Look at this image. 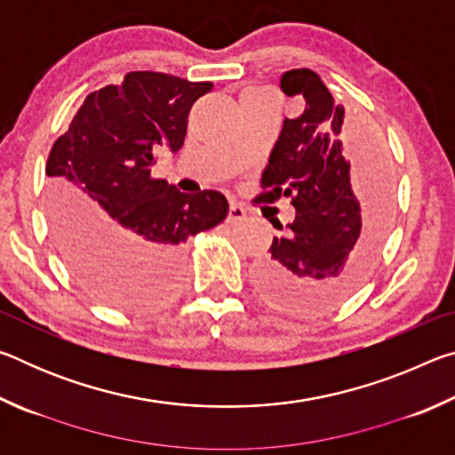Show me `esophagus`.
<instances>
[{"instance_id":"esophagus-1","label":"esophagus","mask_w":455,"mask_h":455,"mask_svg":"<svg viewBox=\"0 0 455 455\" xmlns=\"http://www.w3.org/2000/svg\"><path fill=\"white\" fill-rule=\"evenodd\" d=\"M246 219V211L243 209V206H238L236 203H230L228 206V225H238V222Z\"/></svg>"}]
</instances>
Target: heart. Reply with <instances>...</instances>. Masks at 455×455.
<instances>
[{
	"mask_svg": "<svg viewBox=\"0 0 455 455\" xmlns=\"http://www.w3.org/2000/svg\"><path fill=\"white\" fill-rule=\"evenodd\" d=\"M265 92H268V90H265V88H252V90H246L243 96H257V94H265Z\"/></svg>",
	"mask_w": 455,
	"mask_h": 455,
	"instance_id": "1",
	"label": "heart"
}]
</instances>
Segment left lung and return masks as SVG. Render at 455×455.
I'll return each mask as SVG.
<instances>
[{
	"label": "left lung",
	"mask_w": 455,
	"mask_h": 455,
	"mask_svg": "<svg viewBox=\"0 0 455 455\" xmlns=\"http://www.w3.org/2000/svg\"><path fill=\"white\" fill-rule=\"evenodd\" d=\"M287 96L305 98L299 118H284L263 171L259 203L289 196L295 220L275 236L255 268L268 303L291 313H321L349 297L365 279L389 220L387 166L359 134L355 148L367 156L363 176L351 172L341 140L345 108L335 104L313 70L281 76ZM283 230L279 220H271Z\"/></svg>",
	"instance_id": "obj_1"
}]
</instances>
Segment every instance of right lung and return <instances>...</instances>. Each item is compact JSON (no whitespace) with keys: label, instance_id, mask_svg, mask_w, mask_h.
Wrapping results in <instances>:
<instances>
[{"label":"right lung","instance_id":"right-lung-1","mask_svg":"<svg viewBox=\"0 0 455 455\" xmlns=\"http://www.w3.org/2000/svg\"><path fill=\"white\" fill-rule=\"evenodd\" d=\"M212 82L130 72L120 86L86 96L53 142L50 225L61 257L92 295L142 307L179 283L182 244L227 219L219 190L180 192L152 179L154 152H179L192 104Z\"/></svg>","mask_w":455,"mask_h":455}]
</instances>
